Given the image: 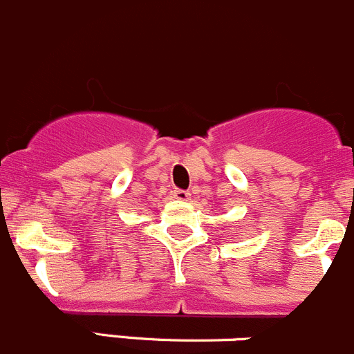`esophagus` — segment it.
Instances as JSON below:
<instances>
[{"label": "esophagus", "mask_w": 354, "mask_h": 354, "mask_svg": "<svg viewBox=\"0 0 354 354\" xmlns=\"http://www.w3.org/2000/svg\"><path fill=\"white\" fill-rule=\"evenodd\" d=\"M173 196L176 200H180V202H188L189 200V193L185 192V189H180V188L173 189Z\"/></svg>", "instance_id": "34e87169"}]
</instances>
